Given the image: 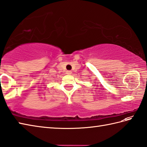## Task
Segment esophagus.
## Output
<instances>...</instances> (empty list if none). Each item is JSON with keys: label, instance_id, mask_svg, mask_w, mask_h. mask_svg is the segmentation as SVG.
Masks as SVG:
<instances>
[{"label": "esophagus", "instance_id": "1", "mask_svg": "<svg viewBox=\"0 0 147 147\" xmlns=\"http://www.w3.org/2000/svg\"><path fill=\"white\" fill-rule=\"evenodd\" d=\"M71 73H72V72H71V71H66V74H71Z\"/></svg>", "mask_w": 147, "mask_h": 147}]
</instances>
